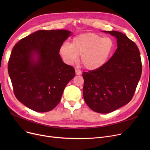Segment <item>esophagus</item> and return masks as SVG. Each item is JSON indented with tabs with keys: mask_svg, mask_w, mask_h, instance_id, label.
<instances>
[{
	"mask_svg": "<svg viewBox=\"0 0 150 150\" xmlns=\"http://www.w3.org/2000/svg\"><path fill=\"white\" fill-rule=\"evenodd\" d=\"M75 74H76V75H80V74H81V70H79V69H75Z\"/></svg>",
	"mask_w": 150,
	"mask_h": 150,
	"instance_id": "34e87169",
	"label": "esophagus"
}]
</instances>
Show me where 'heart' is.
Masks as SVG:
<instances>
[{
	"instance_id": "1",
	"label": "heart",
	"mask_w": 150,
	"mask_h": 150,
	"mask_svg": "<svg viewBox=\"0 0 150 150\" xmlns=\"http://www.w3.org/2000/svg\"><path fill=\"white\" fill-rule=\"evenodd\" d=\"M115 43L111 38H103L94 33L80 34L72 42H65L60 47L59 53L67 64L76 62L79 55L84 67L90 70L103 67L113 53Z\"/></svg>"
}]
</instances>
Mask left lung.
Returning <instances> with one entry per match:
<instances>
[{
	"mask_svg": "<svg viewBox=\"0 0 150 150\" xmlns=\"http://www.w3.org/2000/svg\"><path fill=\"white\" fill-rule=\"evenodd\" d=\"M104 32L116 38V51L103 67L83 74L86 103L101 114L111 112L129 103L142 70L140 52L134 42L119 31Z\"/></svg>",
	"mask_w": 150,
	"mask_h": 150,
	"instance_id": "8db88e82",
	"label": "left lung"
}]
</instances>
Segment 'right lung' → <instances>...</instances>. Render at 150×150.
<instances>
[{
    "label": "right lung",
    "mask_w": 150,
    "mask_h": 150,
    "mask_svg": "<svg viewBox=\"0 0 150 150\" xmlns=\"http://www.w3.org/2000/svg\"><path fill=\"white\" fill-rule=\"evenodd\" d=\"M71 32L65 30H38L14 46L8 71L15 97L39 112L57 106L67 83L75 75L72 66L62 61L60 47Z\"/></svg>",
    "instance_id": "add662e5"
}]
</instances>
